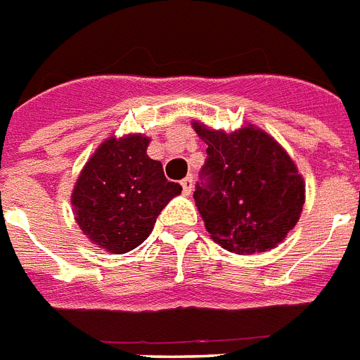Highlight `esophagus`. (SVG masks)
Segmentation results:
<instances>
[{"label":"esophagus","instance_id":"1","mask_svg":"<svg viewBox=\"0 0 360 360\" xmlns=\"http://www.w3.org/2000/svg\"><path fill=\"white\" fill-rule=\"evenodd\" d=\"M193 186H195V180H193V176H191V174H189V176H186L182 180V191L186 195H189L191 191H193Z\"/></svg>","mask_w":360,"mask_h":360}]
</instances>
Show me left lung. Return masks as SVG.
Listing matches in <instances>:
<instances>
[{
	"label": "left lung",
	"instance_id": "left-lung-1",
	"mask_svg": "<svg viewBox=\"0 0 360 360\" xmlns=\"http://www.w3.org/2000/svg\"><path fill=\"white\" fill-rule=\"evenodd\" d=\"M193 128L208 145L193 197L212 238L238 255L281 243L304 204L303 178L283 146L252 126L232 134Z\"/></svg>",
	"mask_w": 360,
	"mask_h": 360
}]
</instances>
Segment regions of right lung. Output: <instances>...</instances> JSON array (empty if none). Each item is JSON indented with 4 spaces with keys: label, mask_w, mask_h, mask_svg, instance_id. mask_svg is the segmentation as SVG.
<instances>
[{
    "label": "right lung",
    "mask_w": 360,
    "mask_h": 360,
    "mask_svg": "<svg viewBox=\"0 0 360 360\" xmlns=\"http://www.w3.org/2000/svg\"><path fill=\"white\" fill-rule=\"evenodd\" d=\"M148 137L108 139L83 167L72 193L76 221L89 240L122 255L148 238L167 202L182 191L162 163L146 156Z\"/></svg>",
    "instance_id": "right-lung-1"
}]
</instances>
